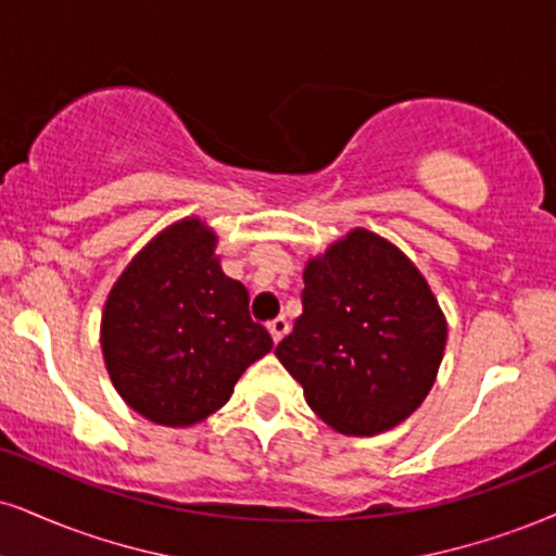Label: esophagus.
I'll return each mask as SVG.
<instances>
[{
	"mask_svg": "<svg viewBox=\"0 0 556 556\" xmlns=\"http://www.w3.org/2000/svg\"><path fill=\"white\" fill-rule=\"evenodd\" d=\"M287 331H290V320H287L285 316L269 320V333H271L274 342H279V339H282Z\"/></svg>",
	"mask_w": 556,
	"mask_h": 556,
	"instance_id": "1",
	"label": "esophagus"
}]
</instances>
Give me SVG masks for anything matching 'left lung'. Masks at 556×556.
<instances>
[{
    "instance_id": "obj_1",
    "label": "left lung",
    "mask_w": 556,
    "mask_h": 556,
    "mask_svg": "<svg viewBox=\"0 0 556 556\" xmlns=\"http://www.w3.org/2000/svg\"><path fill=\"white\" fill-rule=\"evenodd\" d=\"M303 279V316L274 354L307 406L344 434L404 422L430 393L447 337L422 274L396 245L354 230Z\"/></svg>"
}]
</instances>
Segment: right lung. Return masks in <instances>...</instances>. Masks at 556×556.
I'll list each match as a JSON object with an SVG mask.
<instances>
[{"label":"right lung","mask_w":556,"mask_h":556,"mask_svg":"<svg viewBox=\"0 0 556 556\" xmlns=\"http://www.w3.org/2000/svg\"><path fill=\"white\" fill-rule=\"evenodd\" d=\"M217 238L199 219L168 227L126 266L103 313L109 376L157 425L217 412L271 333L251 318L249 290L219 269Z\"/></svg>","instance_id":"obj_1"}]
</instances>
